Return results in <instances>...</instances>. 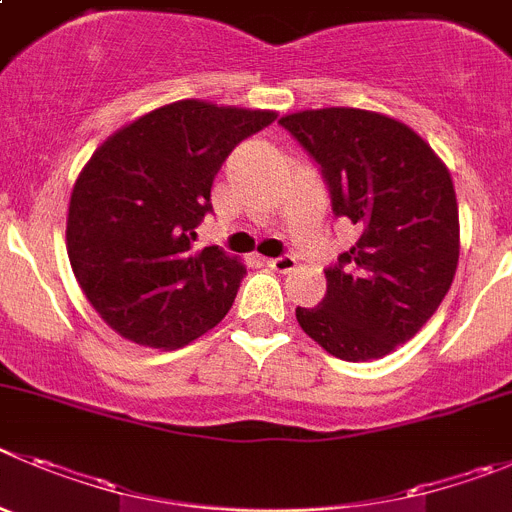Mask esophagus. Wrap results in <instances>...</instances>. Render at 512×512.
I'll list each match as a JSON object with an SVG mask.
<instances>
[{
    "label": "esophagus",
    "instance_id": "esophagus-1",
    "mask_svg": "<svg viewBox=\"0 0 512 512\" xmlns=\"http://www.w3.org/2000/svg\"><path fill=\"white\" fill-rule=\"evenodd\" d=\"M266 264L276 271V274H289V271L297 269V259L294 256H281V259H269Z\"/></svg>",
    "mask_w": 512,
    "mask_h": 512
}]
</instances>
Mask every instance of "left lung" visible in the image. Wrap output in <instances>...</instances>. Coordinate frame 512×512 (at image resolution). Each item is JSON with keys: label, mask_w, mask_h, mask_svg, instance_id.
Masks as SVG:
<instances>
[{"label": "left lung", "mask_w": 512, "mask_h": 512, "mask_svg": "<svg viewBox=\"0 0 512 512\" xmlns=\"http://www.w3.org/2000/svg\"><path fill=\"white\" fill-rule=\"evenodd\" d=\"M279 124L322 167L335 215L360 228L355 246L325 271V299L297 307L299 327L340 360L383 358L429 322L452 287V175L409 124L378 111L307 109Z\"/></svg>", "instance_id": "left-lung-1"}]
</instances>
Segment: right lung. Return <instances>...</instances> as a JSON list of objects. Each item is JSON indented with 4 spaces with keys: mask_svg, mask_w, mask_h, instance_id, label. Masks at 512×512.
<instances>
[{
    "mask_svg": "<svg viewBox=\"0 0 512 512\" xmlns=\"http://www.w3.org/2000/svg\"><path fill=\"white\" fill-rule=\"evenodd\" d=\"M274 119L185 98L129 121L91 154L70 192L65 246L116 335L175 350L228 314L246 266L218 246L192 251L195 228L225 157Z\"/></svg>",
    "mask_w": 512,
    "mask_h": 512,
    "instance_id": "right-lung-1",
    "label": "right lung"
}]
</instances>
